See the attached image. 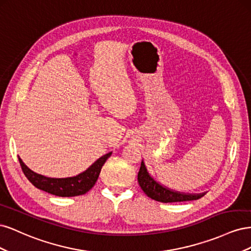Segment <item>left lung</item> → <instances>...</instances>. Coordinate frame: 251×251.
Wrapping results in <instances>:
<instances>
[{
    "mask_svg": "<svg viewBox=\"0 0 251 251\" xmlns=\"http://www.w3.org/2000/svg\"><path fill=\"white\" fill-rule=\"evenodd\" d=\"M138 183L144 194L150 197L151 199L163 203L198 200L206 194V192L201 194L181 193L162 185L151 176L143 160L141 161V165L138 172Z\"/></svg>",
    "mask_w": 251,
    "mask_h": 251,
    "instance_id": "8db88e82",
    "label": "left lung"
}]
</instances>
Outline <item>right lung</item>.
<instances>
[{"label": "right lung", "instance_id": "right-lung-1", "mask_svg": "<svg viewBox=\"0 0 251 251\" xmlns=\"http://www.w3.org/2000/svg\"><path fill=\"white\" fill-rule=\"evenodd\" d=\"M111 155L112 151L97 159L85 172L74 177L67 178H50L43 176V175L30 170L20 157L19 161L23 173L36 188L58 197H75L85 195L94 186L98 176H100L102 165Z\"/></svg>", "mask_w": 251, "mask_h": 251}]
</instances>
